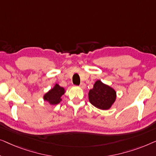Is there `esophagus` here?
<instances>
[{
    "label": "esophagus",
    "instance_id": "esophagus-1",
    "mask_svg": "<svg viewBox=\"0 0 156 156\" xmlns=\"http://www.w3.org/2000/svg\"><path fill=\"white\" fill-rule=\"evenodd\" d=\"M79 87H80V88L84 89V88H85V84L84 83H80V85H79Z\"/></svg>",
    "mask_w": 156,
    "mask_h": 156
}]
</instances>
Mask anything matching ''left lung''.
<instances>
[{
    "instance_id": "8db88e82",
    "label": "left lung",
    "mask_w": 156,
    "mask_h": 156,
    "mask_svg": "<svg viewBox=\"0 0 156 156\" xmlns=\"http://www.w3.org/2000/svg\"><path fill=\"white\" fill-rule=\"evenodd\" d=\"M89 102L93 106L102 110L109 109L117 99V92L100 80L95 81L93 87L89 90Z\"/></svg>"
}]
</instances>
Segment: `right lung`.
<instances>
[{
    "label": "right lung",
    "instance_id": "add662e5",
    "mask_svg": "<svg viewBox=\"0 0 156 156\" xmlns=\"http://www.w3.org/2000/svg\"><path fill=\"white\" fill-rule=\"evenodd\" d=\"M66 90L56 83L54 86L50 89L43 96V99L47 102L50 105H56L62 100V96L64 95Z\"/></svg>",
    "mask_w": 156,
    "mask_h": 156
}]
</instances>
